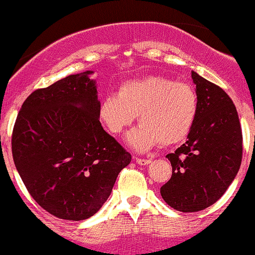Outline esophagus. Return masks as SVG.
<instances>
[{"label":"esophagus","instance_id":"esophagus-1","mask_svg":"<svg viewBox=\"0 0 255 255\" xmlns=\"http://www.w3.org/2000/svg\"><path fill=\"white\" fill-rule=\"evenodd\" d=\"M135 161L138 163V165H141V166L148 165V163L151 162V160H147V158H137V157L135 158Z\"/></svg>","mask_w":255,"mask_h":255}]
</instances>
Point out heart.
I'll use <instances>...</instances> for the list:
<instances>
[{
	"instance_id": "heart-1",
	"label": "heart",
	"mask_w": 255,
	"mask_h": 255,
	"mask_svg": "<svg viewBox=\"0 0 255 255\" xmlns=\"http://www.w3.org/2000/svg\"><path fill=\"white\" fill-rule=\"evenodd\" d=\"M198 95L188 83L161 75H148L122 83L118 94L100 102L98 117L113 135H120L138 115L140 127L128 135V143L137 151L150 150L161 142H183L198 117Z\"/></svg>"
}]
</instances>
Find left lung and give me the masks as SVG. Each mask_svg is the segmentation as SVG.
Here are the masks:
<instances>
[{"label": "left lung", "mask_w": 255, "mask_h": 255, "mask_svg": "<svg viewBox=\"0 0 255 255\" xmlns=\"http://www.w3.org/2000/svg\"><path fill=\"white\" fill-rule=\"evenodd\" d=\"M198 117L187 141L166 157L170 181L161 187L163 201L181 212H197L219 200L238 173L243 136L238 113L218 85L192 72Z\"/></svg>", "instance_id": "obj_1"}]
</instances>
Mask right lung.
I'll use <instances>...</instances> for the list:
<instances>
[{
  "label": "right lung",
  "mask_w": 255,
  "mask_h": 255,
  "mask_svg": "<svg viewBox=\"0 0 255 255\" xmlns=\"http://www.w3.org/2000/svg\"><path fill=\"white\" fill-rule=\"evenodd\" d=\"M92 70L72 74L24 100L12 132L14 165L39 206L83 221L102 208L131 155L98 117Z\"/></svg>",
  "instance_id": "right-lung-1"
}]
</instances>
